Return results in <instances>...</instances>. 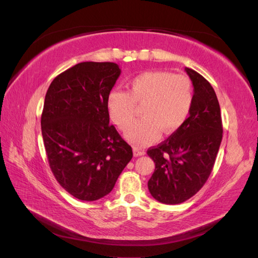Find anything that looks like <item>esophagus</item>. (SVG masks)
I'll list each match as a JSON object with an SVG mask.
<instances>
[{
    "instance_id": "34e87169",
    "label": "esophagus",
    "mask_w": 258,
    "mask_h": 258,
    "mask_svg": "<svg viewBox=\"0 0 258 258\" xmlns=\"http://www.w3.org/2000/svg\"><path fill=\"white\" fill-rule=\"evenodd\" d=\"M133 154H134V156H135V157H138V156L144 155V154H145V152H144V151H142V150L136 149V147H134V149H133Z\"/></svg>"
}]
</instances>
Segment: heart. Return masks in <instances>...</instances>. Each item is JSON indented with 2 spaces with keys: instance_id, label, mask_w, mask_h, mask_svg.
Returning <instances> with one entry per match:
<instances>
[{
  "instance_id": "1",
  "label": "heart",
  "mask_w": 258,
  "mask_h": 258,
  "mask_svg": "<svg viewBox=\"0 0 258 258\" xmlns=\"http://www.w3.org/2000/svg\"><path fill=\"white\" fill-rule=\"evenodd\" d=\"M193 97V84L187 76L154 71L134 78L127 93H109L107 111L113 122L126 130L134 121L136 105L143 106L145 118L130 128L125 138L135 145L146 146L160 139L162 131L176 132L188 117Z\"/></svg>"
}]
</instances>
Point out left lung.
<instances>
[{"instance_id": "8db88e82", "label": "left lung", "mask_w": 258, "mask_h": 258, "mask_svg": "<svg viewBox=\"0 0 258 258\" xmlns=\"http://www.w3.org/2000/svg\"><path fill=\"white\" fill-rule=\"evenodd\" d=\"M194 86L193 105L185 123L163 143L147 151L155 171L147 186L163 204H180L210 177L223 138L220 103L210 82L185 68Z\"/></svg>"}]
</instances>
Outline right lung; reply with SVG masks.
<instances>
[{"label":"right lung","mask_w":258,"mask_h":258,"mask_svg":"<svg viewBox=\"0 0 258 258\" xmlns=\"http://www.w3.org/2000/svg\"><path fill=\"white\" fill-rule=\"evenodd\" d=\"M120 74L112 62H83L53 80L41 117L51 171L81 201L107 195L133 152L109 125L107 97Z\"/></svg>","instance_id":"right-lung-1"}]
</instances>
